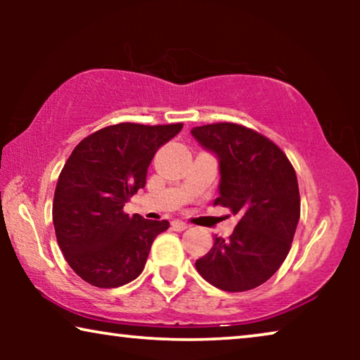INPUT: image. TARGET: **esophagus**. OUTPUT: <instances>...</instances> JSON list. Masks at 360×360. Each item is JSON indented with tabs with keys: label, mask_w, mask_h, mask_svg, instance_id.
Listing matches in <instances>:
<instances>
[{
	"label": "esophagus",
	"mask_w": 360,
	"mask_h": 360,
	"mask_svg": "<svg viewBox=\"0 0 360 360\" xmlns=\"http://www.w3.org/2000/svg\"><path fill=\"white\" fill-rule=\"evenodd\" d=\"M172 226H174L175 231H185V229L190 228V224H186L185 221H180V219L172 221Z\"/></svg>",
	"instance_id": "obj_1"
}]
</instances>
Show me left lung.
Returning <instances> with one entry per match:
<instances>
[{
    "mask_svg": "<svg viewBox=\"0 0 360 360\" xmlns=\"http://www.w3.org/2000/svg\"><path fill=\"white\" fill-rule=\"evenodd\" d=\"M219 157V196L214 205L239 218L229 239L196 260L206 282L224 292H248L272 277L292 248L300 219L298 180L292 162L260 132L236 122L191 129Z\"/></svg>",
    "mask_w": 360,
    "mask_h": 360,
    "instance_id": "8db88e82",
    "label": "left lung"
}]
</instances>
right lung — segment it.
I'll list each match as a JSON object with an SVG mask.
<instances>
[{
    "label": "right lung",
    "mask_w": 360,
    "mask_h": 360,
    "mask_svg": "<svg viewBox=\"0 0 360 360\" xmlns=\"http://www.w3.org/2000/svg\"><path fill=\"white\" fill-rule=\"evenodd\" d=\"M184 124L120 122L86 136L68 157L53 193L58 248L78 277L98 288L132 282L169 221L126 214L124 203L144 188L157 149Z\"/></svg>",
    "instance_id": "obj_1"
}]
</instances>
